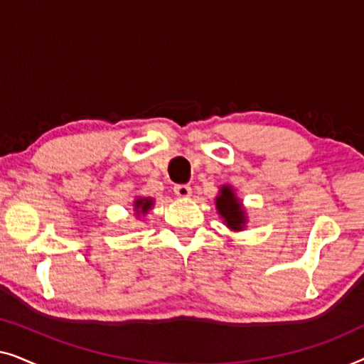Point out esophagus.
I'll use <instances>...</instances> for the list:
<instances>
[{
	"label": "esophagus",
	"instance_id": "esophagus-1",
	"mask_svg": "<svg viewBox=\"0 0 364 364\" xmlns=\"http://www.w3.org/2000/svg\"><path fill=\"white\" fill-rule=\"evenodd\" d=\"M173 193H176L178 198H188L192 196V188L188 186H176L173 187Z\"/></svg>",
	"mask_w": 364,
	"mask_h": 364
}]
</instances>
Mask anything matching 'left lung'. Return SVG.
Masks as SVG:
<instances>
[{
	"label": "left lung",
	"instance_id": "8db88e82",
	"mask_svg": "<svg viewBox=\"0 0 364 364\" xmlns=\"http://www.w3.org/2000/svg\"><path fill=\"white\" fill-rule=\"evenodd\" d=\"M215 208L227 228H230L233 232L245 230L248 223L245 205L238 198L235 188L230 183H223L218 188V196L215 197Z\"/></svg>",
	"mask_w": 364,
	"mask_h": 364
}]
</instances>
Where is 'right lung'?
Here are the masks:
<instances>
[{
    "instance_id": "1",
    "label": "right lung",
    "mask_w": 364,
    "mask_h": 364,
    "mask_svg": "<svg viewBox=\"0 0 364 364\" xmlns=\"http://www.w3.org/2000/svg\"><path fill=\"white\" fill-rule=\"evenodd\" d=\"M154 202H156V200H154L152 197H141V196H137L136 198H134V202H132L134 215H136L137 218L146 217L147 213L152 210Z\"/></svg>"
}]
</instances>
